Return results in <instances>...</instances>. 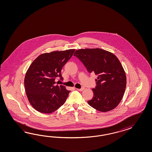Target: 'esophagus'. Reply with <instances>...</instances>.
Listing matches in <instances>:
<instances>
[{
    "label": "esophagus",
    "instance_id": "34e87169",
    "mask_svg": "<svg viewBox=\"0 0 152 152\" xmlns=\"http://www.w3.org/2000/svg\"><path fill=\"white\" fill-rule=\"evenodd\" d=\"M78 91H83V90L84 89H85V88H76Z\"/></svg>",
    "mask_w": 152,
    "mask_h": 152
}]
</instances>
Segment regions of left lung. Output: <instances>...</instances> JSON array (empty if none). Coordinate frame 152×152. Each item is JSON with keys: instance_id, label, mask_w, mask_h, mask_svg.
Masks as SVG:
<instances>
[{"instance_id": "1", "label": "left lung", "mask_w": 152, "mask_h": 152, "mask_svg": "<svg viewBox=\"0 0 152 152\" xmlns=\"http://www.w3.org/2000/svg\"><path fill=\"white\" fill-rule=\"evenodd\" d=\"M74 56L83 63L89 73L97 76L94 96L88 104L101 112H107L118 105L124 94L126 78L119 60L113 53L100 48L80 49Z\"/></svg>"}]
</instances>
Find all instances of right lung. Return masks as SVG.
<instances>
[{
    "label": "right lung",
    "mask_w": 152,
    "mask_h": 152,
    "mask_svg": "<svg viewBox=\"0 0 152 152\" xmlns=\"http://www.w3.org/2000/svg\"><path fill=\"white\" fill-rule=\"evenodd\" d=\"M75 50L53 51L39 56L30 65L24 78L28 99L36 110L50 114L63 105L69 91L64 86L56 85L55 79L63 77L61 69Z\"/></svg>",
    "instance_id": "right-lung-1"
}]
</instances>
